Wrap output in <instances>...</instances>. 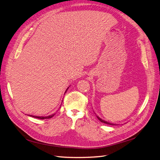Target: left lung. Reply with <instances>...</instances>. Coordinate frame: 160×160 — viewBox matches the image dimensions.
I'll return each mask as SVG.
<instances>
[{
    "mask_svg": "<svg viewBox=\"0 0 160 160\" xmlns=\"http://www.w3.org/2000/svg\"><path fill=\"white\" fill-rule=\"evenodd\" d=\"M97 118H98V119L101 122H102V123H106V124H108V125H115V124L111 123H109V122H106V121H104V120H103V119H101L99 117H98V116H97Z\"/></svg>",
    "mask_w": 160,
    "mask_h": 160,
    "instance_id": "1",
    "label": "left lung"
}]
</instances>
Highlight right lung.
Wrapping results in <instances>:
<instances>
[{
	"mask_svg": "<svg viewBox=\"0 0 160 160\" xmlns=\"http://www.w3.org/2000/svg\"><path fill=\"white\" fill-rule=\"evenodd\" d=\"M68 88L67 89L66 91H67V89H68ZM66 91H65V93H66ZM54 115H55V114H52V115H49V116H46V117H41V116H32V115H30V116H31V117L35 118H37V119H50V118H51L52 117H53V116H54Z\"/></svg>",
	"mask_w": 160,
	"mask_h": 160,
	"instance_id": "obj_1",
	"label": "right lung"
}]
</instances>
